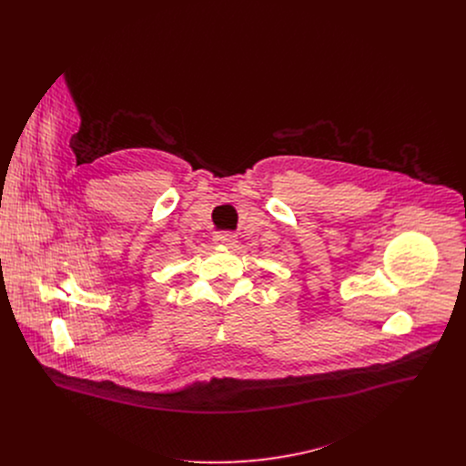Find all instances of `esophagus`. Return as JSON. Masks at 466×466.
<instances>
[{"instance_id": "1", "label": "esophagus", "mask_w": 466, "mask_h": 466, "mask_svg": "<svg viewBox=\"0 0 466 466\" xmlns=\"http://www.w3.org/2000/svg\"><path fill=\"white\" fill-rule=\"evenodd\" d=\"M213 240H215L217 246H224V248H233V246L238 242L233 233H220V235H217Z\"/></svg>"}]
</instances>
